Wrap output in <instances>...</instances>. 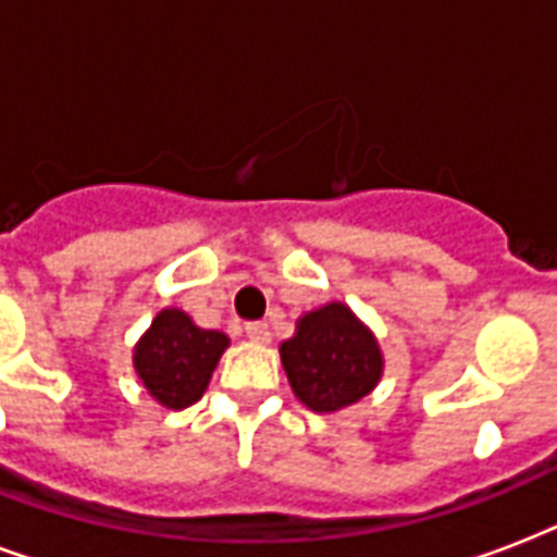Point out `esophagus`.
Instances as JSON below:
<instances>
[{
    "mask_svg": "<svg viewBox=\"0 0 557 557\" xmlns=\"http://www.w3.org/2000/svg\"><path fill=\"white\" fill-rule=\"evenodd\" d=\"M247 337L252 339V343L267 346V343H270V325H267V322H247Z\"/></svg>",
    "mask_w": 557,
    "mask_h": 557,
    "instance_id": "34e87169",
    "label": "esophagus"
}]
</instances>
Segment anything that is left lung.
<instances>
[{
    "label": "left lung",
    "instance_id": "1",
    "mask_svg": "<svg viewBox=\"0 0 557 557\" xmlns=\"http://www.w3.org/2000/svg\"><path fill=\"white\" fill-rule=\"evenodd\" d=\"M278 355L293 395L313 412H337L363 400L386 366L374 331L346 301L301 313Z\"/></svg>",
    "mask_w": 557,
    "mask_h": 557
}]
</instances>
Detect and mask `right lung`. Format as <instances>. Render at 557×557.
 Segmentation results:
<instances>
[{
    "instance_id": "1",
    "label": "right lung",
    "mask_w": 557,
    "mask_h": 557,
    "mask_svg": "<svg viewBox=\"0 0 557 557\" xmlns=\"http://www.w3.org/2000/svg\"><path fill=\"white\" fill-rule=\"evenodd\" d=\"M226 348L230 337L223 331L194 325L180 308H162L133 348V369L159 407L185 409L209 389Z\"/></svg>"
}]
</instances>
